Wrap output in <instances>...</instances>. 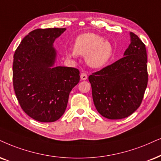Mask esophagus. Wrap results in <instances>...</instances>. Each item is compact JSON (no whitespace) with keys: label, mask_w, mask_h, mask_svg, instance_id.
<instances>
[{"label":"esophagus","mask_w":161,"mask_h":161,"mask_svg":"<svg viewBox=\"0 0 161 161\" xmlns=\"http://www.w3.org/2000/svg\"><path fill=\"white\" fill-rule=\"evenodd\" d=\"M80 78L82 80H86L87 78V76L86 74H85V73H82L80 75Z\"/></svg>","instance_id":"esophagus-1"}]
</instances>
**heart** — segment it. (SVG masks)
Wrapping results in <instances>:
<instances>
[{
    "label": "heart",
    "instance_id": "b5f03b06",
    "mask_svg": "<svg viewBox=\"0 0 161 161\" xmlns=\"http://www.w3.org/2000/svg\"><path fill=\"white\" fill-rule=\"evenodd\" d=\"M67 56H85L86 62L93 68H102L112 58L114 49L104 38L94 33H85L76 38L74 50L68 51Z\"/></svg>",
    "mask_w": 161,
    "mask_h": 161
}]
</instances>
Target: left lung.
I'll list each match as a JSON object with an SVG mask.
<instances>
[{"label":"left lung","instance_id":"left-lung-1","mask_svg":"<svg viewBox=\"0 0 161 161\" xmlns=\"http://www.w3.org/2000/svg\"><path fill=\"white\" fill-rule=\"evenodd\" d=\"M130 37L123 58L88 77L96 108L110 119H123L135 112L147 87L146 46L133 32Z\"/></svg>","mask_w":161,"mask_h":161}]
</instances>
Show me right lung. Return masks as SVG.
I'll use <instances>...</instances> for the list:
<instances>
[{
    "mask_svg": "<svg viewBox=\"0 0 161 161\" xmlns=\"http://www.w3.org/2000/svg\"><path fill=\"white\" fill-rule=\"evenodd\" d=\"M65 30H33L23 38L14 54L16 97L24 112L35 120L52 123L59 119L65 111L70 92L80 79L78 69L54 66V41Z\"/></svg>",
    "mask_w": 161,
    "mask_h": 161,
    "instance_id": "obj_1",
    "label": "right lung"
}]
</instances>
